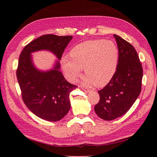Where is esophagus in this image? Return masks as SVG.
I'll return each instance as SVG.
<instances>
[{"mask_svg": "<svg viewBox=\"0 0 157 157\" xmlns=\"http://www.w3.org/2000/svg\"><path fill=\"white\" fill-rule=\"evenodd\" d=\"M81 88L84 90V91L86 92H90V91H91V90H90V89H89V88H88L86 87H84V86H81Z\"/></svg>", "mask_w": 157, "mask_h": 157, "instance_id": "34e87169", "label": "esophagus"}]
</instances>
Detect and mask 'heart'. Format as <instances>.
Here are the masks:
<instances>
[{
	"mask_svg": "<svg viewBox=\"0 0 157 157\" xmlns=\"http://www.w3.org/2000/svg\"><path fill=\"white\" fill-rule=\"evenodd\" d=\"M70 58L61 59V67L69 82H77L84 69V82L103 87L115 75L119 59V51L115 42L93 40L80 43L71 50Z\"/></svg>",
	"mask_w": 157,
	"mask_h": 157,
	"instance_id": "b5f03b06",
	"label": "heart"
}]
</instances>
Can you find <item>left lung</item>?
<instances>
[{"label": "left lung", "instance_id": "1", "mask_svg": "<svg viewBox=\"0 0 157 157\" xmlns=\"http://www.w3.org/2000/svg\"><path fill=\"white\" fill-rule=\"evenodd\" d=\"M119 51V59L112 80L99 90V102L94 107L98 117L112 121L125 114L136 101L141 90L143 69L134 47L114 35Z\"/></svg>", "mask_w": 157, "mask_h": 157}]
</instances>
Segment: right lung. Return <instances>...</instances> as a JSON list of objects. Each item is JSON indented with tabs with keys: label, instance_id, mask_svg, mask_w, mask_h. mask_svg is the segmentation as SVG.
<instances>
[{
	"label": "right lung",
	"instance_id": "obj_1",
	"mask_svg": "<svg viewBox=\"0 0 157 157\" xmlns=\"http://www.w3.org/2000/svg\"><path fill=\"white\" fill-rule=\"evenodd\" d=\"M72 36L44 35L31 41L23 49L19 58L16 76L23 102L37 117L48 121H58L69 112V94L77 86L68 82L57 61L54 68L40 71L35 67L31 53L49 50L61 59Z\"/></svg>",
	"mask_w": 157,
	"mask_h": 157
}]
</instances>
